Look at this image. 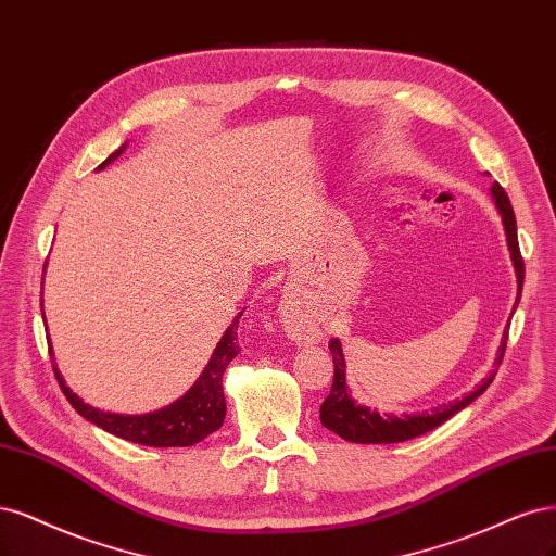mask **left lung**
Segmentation results:
<instances>
[{"label": "left lung", "mask_w": 556, "mask_h": 556, "mask_svg": "<svg viewBox=\"0 0 556 556\" xmlns=\"http://www.w3.org/2000/svg\"><path fill=\"white\" fill-rule=\"evenodd\" d=\"M492 198L496 202V208H500L502 220H504V229H506V239H508V251L515 264V274H518V287L522 294V282H525V260L520 253V243H518V225H515V214L510 200L506 195V190L494 184L492 186ZM520 301V299H518ZM508 340V336H506ZM329 350L333 354V384H331V393L327 395V400L321 402L319 407V420L324 428L333 430L338 437L348 439V442L354 444H397V442H407V439L426 434L434 428H439L451 416H455L460 409H465L467 405L481 395L494 379V372L478 387L473 393H469L467 397L453 402V405H442L432 409L430 414H420V416H379L377 412H370L368 407L356 405V402L350 397L348 384H344V356H342V348L340 342L333 338L329 342ZM506 352V342L502 344V354L496 358V368L504 358Z\"/></svg>", "instance_id": "8db88e82"}]
</instances>
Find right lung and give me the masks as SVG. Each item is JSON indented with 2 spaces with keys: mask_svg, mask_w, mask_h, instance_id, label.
Wrapping results in <instances>:
<instances>
[{
  "mask_svg": "<svg viewBox=\"0 0 556 556\" xmlns=\"http://www.w3.org/2000/svg\"><path fill=\"white\" fill-rule=\"evenodd\" d=\"M122 151H124V147L119 151H114V154H110L101 167H105L110 161L117 159ZM239 319H241V313L237 315L232 327L225 331L212 361H208V366L204 368L202 377L195 381V387L190 389L181 400H177L175 405H169L167 409H161L156 414L119 416V414H105V412L93 409V407L85 405V402L64 384L62 375L56 372V366H52V370H54L56 381H60L62 393L75 407V412L85 416L87 420H91L93 426L103 428L105 432H110L114 437H122V439H126V442L144 444V446H159V448L193 446L212 432H216L225 420L223 372L227 368V363L241 352L239 342H237ZM50 354H52V350H50Z\"/></svg>",
  "mask_w": 556,
  "mask_h": 556,
  "instance_id": "right-lung-1",
  "label": "right lung"
}]
</instances>
